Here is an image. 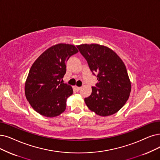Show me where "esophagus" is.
I'll list each match as a JSON object with an SVG mask.
<instances>
[{"instance_id": "1", "label": "esophagus", "mask_w": 160, "mask_h": 160, "mask_svg": "<svg viewBox=\"0 0 160 160\" xmlns=\"http://www.w3.org/2000/svg\"><path fill=\"white\" fill-rule=\"evenodd\" d=\"M81 88V87H78V86H75V89H76V90L77 91H79V90H80V89Z\"/></svg>"}]
</instances>
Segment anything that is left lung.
Here are the masks:
<instances>
[{"label": "left lung", "mask_w": 160, "mask_h": 160, "mask_svg": "<svg viewBox=\"0 0 160 160\" xmlns=\"http://www.w3.org/2000/svg\"><path fill=\"white\" fill-rule=\"evenodd\" d=\"M85 57L89 68L98 73L92 93L85 98L92 112L100 116H109L118 112L128 100L131 82L123 62L113 50L98 44H82L77 46Z\"/></svg>", "instance_id": "obj_1"}]
</instances>
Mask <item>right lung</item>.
<instances>
[{
  "mask_svg": "<svg viewBox=\"0 0 160 160\" xmlns=\"http://www.w3.org/2000/svg\"><path fill=\"white\" fill-rule=\"evenodd\" d=\"M78 52L73 44L59 43L42 52L32 65L25 83L31 106L41 116L54 118L65 111L72 87L60 81L66 72V62Z\"/></svg>",
  "mask_w": 160,
  "mask_h": 160,
  "instance_id": "add662e5",
  "label": "right lung"
}]
</instances>
